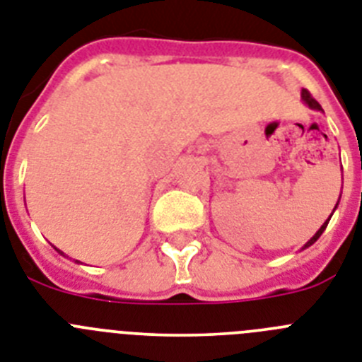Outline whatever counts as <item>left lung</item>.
<instances>
[{
    "label": "left lung",
    "instance_id": "8db88e82",
    "mask_svg": "<svg viewBox=\"0 0 362 362\" xmlns=\"http://www.w3.org/2000/svg\"><path fill=\"white\" fill-rule=\"evenodd\" d=\"M302 99H303V101H305V103H308V105L311 106V108H315V110H322V108H320V105H318V101H317V99H315V97H313L311 93L308 92V90H303V92H302ZM335 208H337V206H335ZM329 218H331V217H329ZM329 218H327L326 223H324V224H322V226H320V230H318V232L315 233V235H313L311 239H309V241H308V245H305V247H311L313 243H315V241H317L318 238H320V235H322V232H324V230H326L327 223H329Z\"/></svg>",
    "mask_w": 362,
    "mask_h": 362
}]
</instances>
